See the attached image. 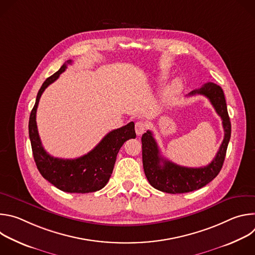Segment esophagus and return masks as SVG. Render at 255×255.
<instances>
[{"label":"esophagus","mask_w":255,"mask_h":255,"mask_svg":"<svg viewBox=\"0 0 255 255\" xmlns=\"http://www.w3.org/2000/svg\"><path fill=\"white\" fill-rule=\"evenodd\" d=\"M145 129H146V125H145L144 122L142 121H137L135 123V132L136 134L139 136V135H142L145 131Z\"/></svg>","instance_id":"34e87169"}]
</instances>
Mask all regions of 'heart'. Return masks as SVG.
<instances>
[{
    "label": "heart",
    "instance_id": "b5f03b06",
    "mask_svg": "<svg viewBox=\"0 0 255 255\" xmlns=\"http://www.w3.org/2000/svg\"><path fill=\"white\" fill-rule=\"evenodd\" d=\"M164 77H161V80H163ZM180 90V82L179 81H174L171 85H169L166 89H165V92H164V99L169 101L171 100L172 98H174L178 92Z\"/></svg>",
    "mask_w": 255,
    "mask_h": 255
}]
</instances>
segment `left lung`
<instances>
[{"mask_svg":"<svg viewBox=\"0 0 255 255\" xmlns=\"http://www.w3.org/2000/svg\"><path fill=\"white\" fill-rule=\"evenodd\" d=\"M203 95L209 99L217 114L222 119L224 139L215 158L203 167L177 165L160 155L157 143L151 131L142 135V161L145 175L156 190L168 194H183L199 190L212 181L220 172L231 137V123L223 90L214 83L192 91L188 96Z\"/></svg>","mask_w":255,"mask_h":255,"instance_id":"1","label":"left lung"}]
</instances>
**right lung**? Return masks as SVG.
Listing matches in <instances>:
<instances>
[{
    "instance_id": "add662e5",
    "label": "right lung",
    "mask_w": 255,
    "mask_h": 255,
    "mask_svg": "<svg viewBox=\"0 0 255 255\" xmlns=\"http://www.w3.org/2000/svg\"><path fill=\"white\" fill-rule=\"evenodd\" d=\"M71 60H67L41 86L29 118V137L35 163L46 180L60 191L87 194L100 191L107 185L120 148L125 141L135 138L136 133L134 123L130 122L109 132L93 150L75 159L53 157L44 150L36 124V111L44 90L59 78Z\"/></svg>"
}]
</instances>
